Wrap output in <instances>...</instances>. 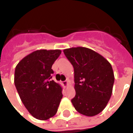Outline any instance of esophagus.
I'll list each match as a JSON object with an SVG mask.
<instances>
[{"label":"esophagus","instance_id":"1","mask_svg":"<svg viewBox=\"0 0 133 133\" xmlns=\"http://www.w3.org/2000/svg\"><path fill=\"white\" fill-rule=\"evenodd\" d=\"M62 83H63V86L66 87V86H68V81H63V82Z\"/></svg>","mask_w":133,"mask_h":133}]
</instances>
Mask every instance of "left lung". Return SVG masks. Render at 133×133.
I'll list each match as a JSON object with an SVG mask.
<instances>
[{
  "mask_svg": "<svg viewBox=\"0 0 133 133\" xmlns=\"http://www.w3.org/2000/svg\"><path fill=\"white\" fill-rule=\"evenodd\" d=\"M63 52L74 68L75 96L71 100L74 108L89 117L99 114L112 92L115 77L111 65L88 48H71Z\"/></svg>",
  "mask_w": 133,
  "mask_h": 133,
  "instance_id": "8db88e82",
  "label": "left lung"
}]
</instances>
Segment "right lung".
Wrapping results in <instances>:
<instances>
[{"mask_svg":"<svg viewBox=\"0 0 133 133\" xmlns=\"http://www.w3.org/2000/svg\"><path fill=\"white\" fill-rule=\"evenodd\" d=\"M61 50H38L16 65L14 83L28 111L36 119L48 120L58 111L63 98L60 84L51 81L54 63Z\"/></svg>","mask_w":133,"mask_h":133,"instance_id":"obj_1","label":"right lung"}]
</instances>
